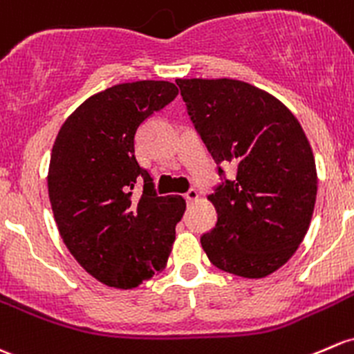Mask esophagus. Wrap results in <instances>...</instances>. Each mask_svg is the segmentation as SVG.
Listing matches in <instances>:
<instances>
[{
	"mask_svg": "<svg viewBox=\"0 0 354 354\" xmlns=\"http://www.w3.org/2000/svg\"><path fill=\"white\" fill-rule=\"evenodd\" d=\"M185 200H187L188 203L196 202V200H198V192H196V189H188V192L185 193Z\"/></svg>",
	"mask_w": 354,
	"mask_h": 354,
	"instance_id": "obj_1",
	"label": "esophagus"
}]
</instances>
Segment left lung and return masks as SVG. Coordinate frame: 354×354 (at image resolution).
<instances>
[{"instance_id": "1", "label": "left lung", "mask_w": 354, "mask_h": 354, "mask_svg": "<svg viewBox=\"0 0 354 354\" xmlns=\"http://www.w3.org/2000/svg\"><path fill=\"white\" fill-rule=\"evenodd\" d=\"M176 84L215 162L237 169L208 195L217 224L200 237L203 251L218 270L265 278L292 258L314 214L317 171L302 125L280 100L244 81Z\"/></svg>"}]
</instances>
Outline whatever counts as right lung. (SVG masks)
I'll return each mask as SVG.
<instances>
[{
	"label": "right lung",
	"mask_w": 354,
	"mask_h": 354,
	"mask_svg": "<svg viewBox=\"0 0 354 354\" xmlns=\"http://www.w3.org/2000/svg\"><path fill=\"white\" fill-rule=\"evenodd\" d=\"M178 95L169 81L115 84L81 103L55 137L49 198L71 254L113 288H136L165 270L187 203L159 196L136 158V132ZM139 183L143 193L133 192Z\"/></svg>",
	"instance_id": "obj_1"
}]
</instances>
